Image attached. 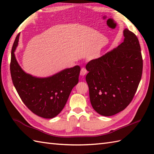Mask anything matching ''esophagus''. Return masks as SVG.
<instances>
[{
    "instance_id": "1",
    "label": "esophagus",
    "mask_w": 154,
    "mask_h": 154,
    "mask_svg": "<svg viewBox=\"0 0 154 154\" xmlns=\"http://www.w3.org/2000/svg\"><path fill=\"white\" fill-rule=\"evenodd\" d=\"M87 71L86 70V69L85 68H82L81 69V72H80V75L81 76H84V75H85L86 74H87Z\"/></svg>"
}]
</instances>
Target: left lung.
Listing matches in <instances>:
<instances>
[{
    "instance_id": "obj_1",
    "label": "left lung",
    "mask_w": 154,
    "mask_h": 154,
    "mask_svg": "<svg viewBox=\"0 0 154 154\" xmlns=\"http://www.w3.org/2000/svg\"><path fill=\"white\" fill-rule=\"evenodd\" d=\"M123 34L122 44L86 65L91 105L102 116L125 109L141 80L143 60L138 39L127 28Z\"/></svg>"
}]
</instances>
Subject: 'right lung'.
Instances as JSON below:
<instances>
[{"label":"right lung","instance_id":"right-lung-1","mask_svg":"<svg viewBox=\"0 0 154 154\" xmlns=\"http://www.w3.org/2000/svg\"><path fill=\"white\" fill-rule=\"evenodd\" d=\"M16 36L11 52V74L15 89L23 103L32 112L44 119H52L63 110L71 90L79 81V65L65 69L48 77H37L22 69L14 52L18 45Z\"/></svg>","mask_w":154,"mask_h":154}]
</instances>
